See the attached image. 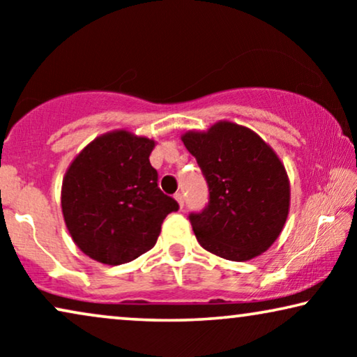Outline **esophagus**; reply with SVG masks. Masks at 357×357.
Masks as SVG:
<instances>
[{
    "label": "esophagus",
    "instance_id": "1",
    "mask_svg": "<svg viewBox=\"0 0 357 357\" xmlns=\"http://www.w3.org/2000/svg\"><path fill=\"white\" fill-rule=\"evenodd\" d=\"M174 198H175V199H177L178 206H180V208H183V193H182V192L175 193V197H174Z\"/></svg>",
    "mask_w": 357,
    "mask_h": 357
}]
</instances>
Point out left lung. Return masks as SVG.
<instances>
[{
	"label": "left lung",
	"instance_id": "1",
	"mask_svg": "<svg viewBox=\"0 0 357 357\" xmlns=\"http://www.w3.org/2000/svg\"><path fill=\"white\" fill-rule=\"evenodd\" d=\"M182 141L209 187L208 206L190 214L199 245L231 261L266 252L280 237L291 203L289 177L271 146L227 120L187 131Z\"/></svg>",
	"mask_w": 357,
	"mask_h": 357
}]
</instances>
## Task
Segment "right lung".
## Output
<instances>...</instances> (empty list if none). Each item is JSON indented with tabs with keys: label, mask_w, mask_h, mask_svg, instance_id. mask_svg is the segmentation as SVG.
<instances>
[{
	"label": "right lung",
	"mask_w": 357,
	"mask_h": 357,
	"mask_svg": "<svg viewBox=\"0 0 357 357\" xmlns=\"http://www.w3.org/2000/svg\"><path fill=\"white\" fill-rule=\"evenodd\" d=\"M154 139L114 130L73 159L61 185V211L77 248L104 265H123L151 250L178 203L158 187L149 162Z\"/></svg>",
	"instance_id": "obj_1"
}]
</instances>
